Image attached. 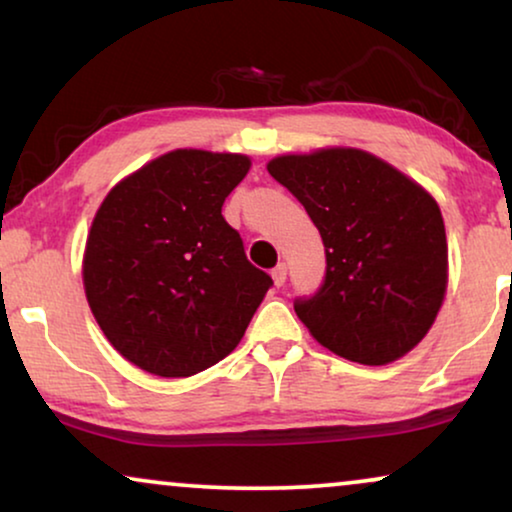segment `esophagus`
Returning a JSON list of instances; mask_svg holds the SVG:
<instances>
[{
    "label": "esophagus",
    "mask_w": 512,
    "mask_h": 512,
    "mask_svg": "<svg viewBox=\"0 0 512 512\" xmlns=\"http://www.w3.org/2000/svg\"><path fill=\"white\" fill-rule=\"evenodd\" d=\"M272 279H275V286H284L286 282V263H279L275 270H272Z\"/></svg>",
    "instance_id": "34e87169"
}]
</instances>
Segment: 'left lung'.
Returning a JSON list of instances; mask_svg holds the SVG:
<instances>
[{"label":"left lung","mask_w":512,"mask_h":512,"mask_svg":"<svg viewBox=\"0 0 512 512\" xmlns=\"http://www.w3.org/2000/svg\"><path fill=\"white\" fill-rule=\"evenodd\" d=\"M268 172L296 195L326 247L324 284L293 303L312 338L363 366L415 349L447 289L445 223L431 193L347 146L277 156Z\"/></svg>","instance_id":"obj_1"}]
</instances>
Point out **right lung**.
Instances as JSON below:
<instances>
[{"label": "right lung", "instance_id": "right-lung-1", "mask_svg": "<svg viewBox=\"0 0 512 512\" xmlns=\"http://www.w3.org/2000/svg\"><path fill=\"white\" fill-rule=\"evenodd\" d=\"M242 153L177 149L118 181L97 209L83 289L111 347L158 377H191L240 345L272 286L223 219Z\"/></svg>", "mask_w": 512, "mask_h": 512}]
</instances>
